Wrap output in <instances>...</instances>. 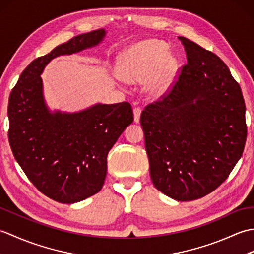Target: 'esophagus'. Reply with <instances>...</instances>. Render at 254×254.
<instances>
[{
  "mask_svg": "<svg viewBox=\"0 0 254 254\" xmlns=\"http://www.w3.org/2000/svg\"><path fill=\"white\" fill-rule=\"evenodd\" d=\"M141 112H142V110H141V108H139V107H135V108H134V109H133L134 121H135L136 123L139 122V117H141Z\"/></svg>",
  "mask_w": 254,
  "mask_h": 254,
  "instance_id": "obj_1",
  "label": "esophagus"
}]
</instances>
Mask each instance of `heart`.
<instances>
[{"mask_svg": "<svg viewBox=\"0 0 254 254\" xmlns=\"http://www.w3.org/2000/svg\"><path fill=\"white\" fill-rule=\"evenodd\" d=\"M179 68L178 59L167 52L159 40H143L127 48L120 56L119 73L130 82H143L153 74L149 90L155 96L168 91Z\"/></svg>", "mask_w": 254, "mask_h": 254, "instance_id": "heart-1", "label": "heart"}]
</instances>
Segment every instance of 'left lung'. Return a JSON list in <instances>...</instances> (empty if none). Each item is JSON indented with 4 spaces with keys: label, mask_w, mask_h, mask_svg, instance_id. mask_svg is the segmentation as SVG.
I'll list each match as a JSON object with an SVG mask.
<instances>
[{
    "label": "left lung",
    "mask_w": 254,
    "mask_h": 254,
    "mask_svg": "<svg viewBox=\"0 0 254 254\" xmlns=\"http://www.w3.org/2000/svg\"><path fill=\"white\" fill-rule=\"evenodd\" d=\"M188 63L168 94L141 115L155 188L193 201L227 179L244 153L246 105L239 84L220 59L179 37Z\"/></svg>",
    "instance_id": "obj_1"
}]
</instances>
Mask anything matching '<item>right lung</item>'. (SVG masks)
I'll return each instance as SVG.
<instances>
[{
	"label": "right lung",
	"mask_w": 254,
	"mask_h": 254,
	"mask_svg": "<svg viewBox=\"0 0 254 254\" xmlns=\"http://www.w3.org/2000/svg\"><path fill=\"white\" fill-rule=\"evenodd\" d=\"M105 36V29L75 36L35 59L9 95L8 141L14 157L32 185L59 203H76L101 190L108 153L133 122V110L124 101L51 112L40 75L52 59L93 48Z\"/></svg>",
	"instance_id": "add662e5"
}]
</instances>
